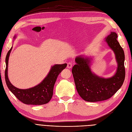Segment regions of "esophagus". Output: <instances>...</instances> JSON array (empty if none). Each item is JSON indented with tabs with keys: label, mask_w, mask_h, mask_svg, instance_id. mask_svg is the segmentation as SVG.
<instances>
[{
	"label": "esophagus",
	"mask_w": 132,
	"mask_h": 132,
	"mask_svg": "<svg viewBox=\"0 0 132 132\" xmlns=\"http://www.w3.org/2000/svg\"><path fill=\"white\" fill-rule=\"evenodd\" d=\"M72 67V64H71L70 62H68L67 63V68L69 69H70Z\"/></svg>",
	"instance_id": "esophagus-1"
}]
</instances>
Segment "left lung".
I'll list each match as a JSON object with an SVG mask.
<instances>
[{"label": "left lung", "instance_id": "1", "mask_svg": "<svg viewBox=\"0 0 132 132\" xmlns=\"http://www.w3.org/2000/svg\"><path fill=\"white\" fill-rule=\"evenodd\" d=\"M117 34L111 32L105 41L115 54L118 67L116 74L111 78H103L91 70L92 58L82 55L75 58L76 64L72 68L76 89L83 100L88 102L106 100L111 97L121 88L125 79V53L117 40Z\"/></svg>", "mask_w": 132, "mask_h": 132}]
</instances>
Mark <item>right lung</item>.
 <instances>
[{
	"label": "right lung",
	"instance_id": "add662e5",
	"mask_svg": "<svg viewBox=\"0 0 132 132\" xmlns=\"http://www.w3.org/2000/svg\"><path fill=\"white\" fill-rule=\"evenodd\" d=\"M11 50L12 47L7 52L5 58V79L7 87L19 100L25 104L41 105L48 102L53 96L54 85L58 76L65 68L67 64H55L52 67L47 77L37 85L27 89H18L11 84L7 76L8 61Z\"/></svg>",
	"mask_w": 132,
	"mask_h": 132
}]
</instances>
